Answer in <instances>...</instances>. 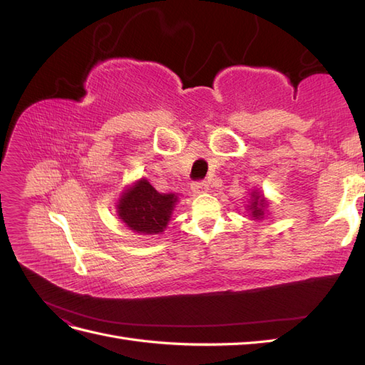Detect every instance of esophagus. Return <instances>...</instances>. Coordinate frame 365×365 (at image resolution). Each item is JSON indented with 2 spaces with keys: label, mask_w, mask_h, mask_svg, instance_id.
Wrapping results in <instances>:
<instances>
[{
  "label": "esophagus",
  "mask_w": 365,
  "mask_h": 365,
  "mask_svg": "<svg viewBox=\"0 0 365 365\" xmlns=\"http://www.w3.org/2000/svg\"><path fill=\"white\" fill-rule=\"evenodd\" d=\"M192 190H193L196 195L205 193V192L208 190V184H207L205 181H197V182H195V184L192 185Z\"/></svg>",
  "instance_id": "esophagus-1"
}]
</instances>
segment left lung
Listing matches in <instances>:
<instances>
[{
    "label": "left lung",
    "instance_id": "obj_1",
    "mask_svg": "<svg viewBox=\"0 0 365 365\" xmlns=\"http://www.w3.org/2000/svg\"><path fill=\"white\" fill-rule=\"evenodd\" d=\"M267 207H268V201L264 200V196L260 192L254 190L251 193V201L248 205V212L251 215V217L254 219H263L264 213H267Z\"/></svg>",
    "mask_w": 365,
    "mask_h": 365
}]
</instances>
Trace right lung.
Wrapping results in <instances>:
<instances>
[{"mask_svg": "<svg viewBox=\"0 0 365 365\" xmlns=\"http://www.w3.org/2000/svg\"><path fill=\"white\" fill-rule=\"evenodd\" d=\"M178 195L158 193L146 178H141L121 193L117 202L118 219L135 233H163L170 220Z\"/></svg>", "mask_w": 365, "mask_h": 365, "instance_id": "add662e5", "label": "right lung"}]
</instances>
